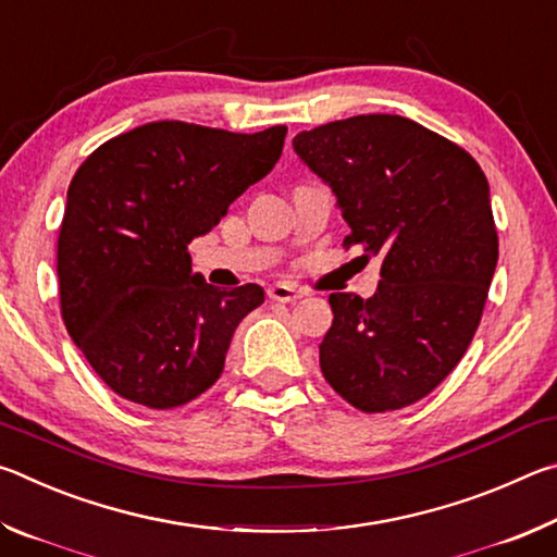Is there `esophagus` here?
Returning <instances> with one entry per match:
<instances>
[{"mask_svg": "<svg viewBox=\"0 0 557 557\" xmlns=\"http://www.w3.org/2000/svg\"><path fill=\"white\" fill-rule=\"evenodd\" d=\"M268 297L272 301H282V305H289V301H297L301 297V292L295 289L292 285H285V282H277L268 289Z\"/></svg>", "mask_w": 557, "mask_h": 557, "instance_id": "1", "label": "esophagus"}]
</instances>
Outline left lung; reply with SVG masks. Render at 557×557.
Instances as JSON below:
<instances>
[{
  "instance_id": "8db88e82",
  "label": "left lung",
  "mask_w": 557,
  "mask_h": 557,
  "mask_svg": "<svg viewBox=\"0 0 557 557\" xmlns=\"http://www.w3.org/2000/svg\"><path fill=\"white\" fill-rule=\"evenodd\" d=\"M292 147L334 191L351 228L344 248L383 260L373 297L329 295L324 379L363 412L418 403L451 373L482 322L498 260L482 166L400 115L329 122L299 132Z\"/></svg>"
}]
</instances>
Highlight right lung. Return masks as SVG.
<instances>
[{
    "label": "right lung",
    "instance_id": "1",
    "mask_svg": "<svg viewBox=\"0 0 557 557\" xmlns=\"http://www.w3.org/2000/svg\"><path fill=\"white\" fill-rule=\"evenodd\" d=\"M285 135L147 122L78 166L59 233L61 317L120 398L169 410L221 379L235 326L265 292L209 285L188 243L272 172Z\"/></svg>",
    "mask_w": 557,
    "mask_h": 557
}]
</instances>
